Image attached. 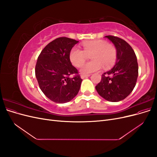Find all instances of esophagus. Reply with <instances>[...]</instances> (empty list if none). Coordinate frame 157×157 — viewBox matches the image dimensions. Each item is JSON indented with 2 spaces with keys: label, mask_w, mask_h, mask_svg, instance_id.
<instances>
[{
  "label": "esophagus",
  "mask_w": 157,
  "mask_h": 157,
  "mask_svg": "<svg viewBox=\"0 0 157 157\" xmlns=\"http://www.w3.org/2000/svg\"><path fill=\"white\" fill-rule=\"evenodd\" d=\"M90 74L89 75H81V76H80V77H81L82 79H84V78H86L88 77H90Z\"/></svg>",
  "instance_id": "34e87169"
}]
</instances>
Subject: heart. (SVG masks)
Returning <instances> with one entry per match:
<instances>
[{"mask_svg":"<svg viewBox=\"0 0 157 157\" xmlns=\"http://www.w3.org/2000/svg\"><path fill=\"white\" fill-rule=\"evenodd\" d=\"M83 50L77 47L71 49L69 53L71 62L79 67L84 62L86 55L91 54L92 62L85 63L80 67V73L83 75H89L100 70L102 66L105 68L111 67L115 63L117 58V51L115 46L104 40H93L84 42L82 44Z\"/></svg>","mask_w":157,"mask_h":157,"instance_id":"obj_1","label":"heart"}]
</instances>
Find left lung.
Listing matches in <instances>:
<instances>
[{"label": "left lung", "mask_w": 157, "mask_h": 157, "mask_svg": "<svg viewBox=\"0 0 157 157\" xmlns=\"http://www.w3.org/2000/svg\"><path fill=\"white\" fill-rule=\"evenodd\" d=\"M117 51L114 67L101 76L96 89L103 98L117 102L125 99L134 90L138 77V64L134 50L124 40L108 35Z\"/></svg>", "instance_id": "1"}]
</instances>
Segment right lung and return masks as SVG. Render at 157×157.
Returning a JSON list of instances; mask_svg holds the SVG:
<instances>
[{
	"label": "right lung",
	"mask_w": 157,
	"mask_h": 157,
	"mask_svg": "<svg viewBox=\"0 0 157 157\" xmlns=\"http://www.w3.org/2000/svg\"><path fill=\"white\" fill-rule=\"evenodd\" d=\"M78 41L59 37L47 44L38 57L35 75L39 87L52 101L64 103L77 96L82 81L71 64L69 53ZM75 74L73 78L69 76Z\"/></svg>",
	"instance_id": "right-lung-1"
}]
</instances>
